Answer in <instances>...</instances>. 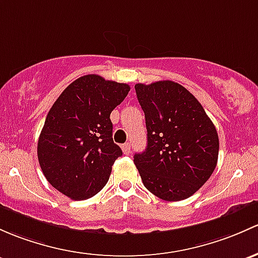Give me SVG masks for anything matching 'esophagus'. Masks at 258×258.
<instances>
[{"mask_svg": "<svg viewBox=\"0 0 258 258\" xmlns=\"http://www.w3.org/2000/svg\"><path fill=\"white\" fill-rule=\"evenodd\" d=\"M122 151H123L124 154H130L131 153V145H130L128 142L124 143V145L122 146Z\"/></svg>", "mask_w": 258, "mask_h": 258, "instance_id": "obj_1", "label": "esophagus"}]
</instances>
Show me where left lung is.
Returning <instances> with one entry per match:
<instances>
[{
	"mask_svg": "<svg viewBox=\"0 0 258 258\" xmlns=\"http://www.w3.org/2000/svg\"><path fill=\"white\" fill-rule=\"evenodd\" d=\"M147 147L134 162L146 188L167 202L191 197L218 163L219 136L202 104L170 80L136 84Z\"/></svg>",
	"mask_w": 258,
	"mask_h": 258,
	"instance_id": "1",
	"label": "left lung"
}]
</instances>
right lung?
Segmentation results:
<instances>
[{
  "instance_id": "1",
  "label": "right lung",
  "mask_w": 258,
  "mask_h": 258,
  "mask_svg": "<svg viewBox=\"0 0 258 258\" xmlns=\"http://www.w3.org/2000/svg\"><path fill=\"white\" fill-rule=\"evenodd\" d=\"M130 85L84 75L60 94L48 112L38 140V161L51 185L73 200L99 193L122 156L112 140L110 115Z\"/></svg>"
}]
</instances>
